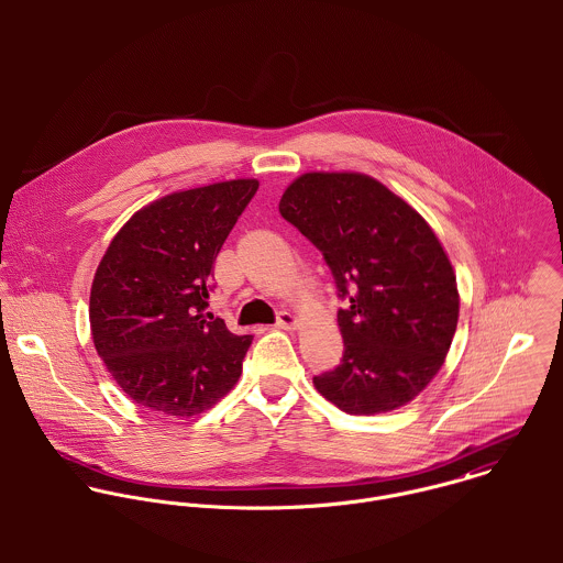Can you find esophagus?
<instances>
[{
    "instance_id": "34e87169",
    "label": "esophagus",
    "mask_w": 563,
    "mask_h": 563,
    "mask_svg": "<svg viewBox=\"0 0 563 563\" xmlns=\"http://www.w3.org/2000/svg\"><path fill=\"white\" fill-rule=\"evenodd\" d=\"M275 327H277V329H295V327H297V317L290 314V312H279Z\"/></svg>"
}]
</instances>
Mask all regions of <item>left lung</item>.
<instances>
[{
	"instance_id": "obj_1",
	"label": "left lung",
	"mask_w": 563,
	"mask_h": 563,
	"mask_svg": "<svg viewBox=\"0 0 563 563\" xmlns=\"http://www.w3.org/2000/svg\"><path fill=\"white\" fill-rule=\"evenodd\" d=\"M279 212L321 251L344 301V353L314 377L317 390L360 416L418 397L442 368L460 317L453 266L427 221L360 173H306Z\"/></svg>"
}]
</instances>
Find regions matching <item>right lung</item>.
Listing matches in <instances>:
<instances>
[{
  "label": "right lung",
  "mask_w": 563,
  "mask_h": 563,
  "mask_svg": "<svg viewBox=\"0 0 563 563\" xmlns=\"http://www.w3.org/2000/svg\"><path fill=\"white\" fill-rule=\"evenodd\" d=\"M257 186L232 179L166 195L110 242L88 317L99 357L132 401L188 418L239 382L253 335L203 310L214 260Z\"/></svg>",
  "instance_id": "add662e5"
}]
</instances>
